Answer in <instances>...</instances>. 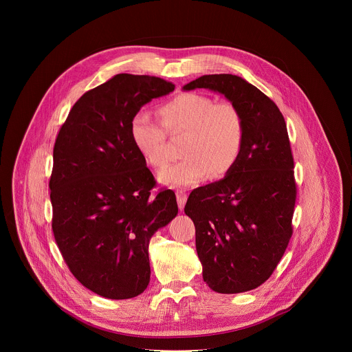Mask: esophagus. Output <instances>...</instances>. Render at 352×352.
Listing matches in <instances>:
<instances>
[{
	"mask_svg": "<svg viewBox=\"0 0 352 352\" xmlns=\"http://www.w3.org/2000/svg\"><path fill=\"white\" fill-rule=\"evenodd\" d=\"M175 195H177V204H178L179 210H184L185 204H186V197H188V196H186V192L182 190V189H177Z\"/></svg>",
	"mask_w": 352,
	"mask_h": 352,
	"instance_id": "34e87169",
	"label": "esophagus"
}]
</instances>
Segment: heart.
I'll list each match as a JSON object with an SVG mask.
<instances>
[{
	"mask_svg": "<svg viewBox=\"0 0 352 352\" xmlns=\"http://www.w3.org/2000/svg\"><path fill=\"white\" fill-rule=\"evenodd\" d=\"M162 125L140 111L129 122V138L147 164L160 168L167 163L166 132L184 133V159L159 174L171 186H189L209 177L221 178L238 163L245 143V121L230 102L214 103L200 93H182L157 110Z\"/></svg>",
	"mask_w": 352,
	"mask_h": 352,
	"instance_id": "1",
	"label": "heart"
}]
</instances>
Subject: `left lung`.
Listing matches in <instances>:
<instances>
[{
  "label": "left lung",
  "instance_id": "8db88e82",
  "mask_svg": "<svg viewBox=\"0 0 352 352\" xmlns=\"http://www.w3.org/2000/svg\"><path fill=\"white\" fill-rule=\"evenodd\" d=\"M182 89L217 91L243 116L238 163L223 179L193 189L184 210L195 224L206 284L220 294L250 291L272 276L292 235L296 188L284 117L236 75H204Z\"/></svg>",
  "mask_w": 352,
  "mask_h": 352
}]
</instances>
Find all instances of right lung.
I'll return each instance as SVG.
<instances>
[{"label": "right lung", "instance_id": "obj_1", "mask_svg": "<svg viewBox=\"0 0 352 352\" xmlns=\"http://www.w3.org/2000/svg\"><path fill=\"white\" fill-rule=\"evenodd\" d=\"M175 85L118 74L74 104L54 144L53 232L75 278L94 294L128 299L150 281L148 241L178 213L129 138V122Z\"/></svg>", "mask_w": 352, "mask_h": 352}]
</instances>
